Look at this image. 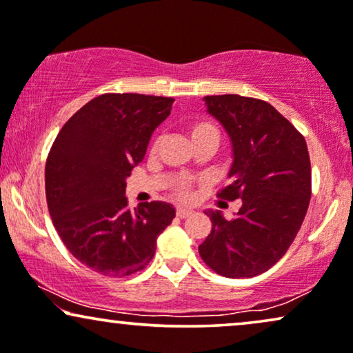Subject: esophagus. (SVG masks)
I'll list each match as a JSON object with an SVG mask.
<instances>
[{
  "mask_svg": "<svg viewBox=\"0 0 353 353\" xmlns=\"http://www.w3.org/2000/svg\"><path fill=\"white\" fill-rule=\"evenodd\" d=\"M193 214V211L191 210H186V208H176V217H180V219H185V217H188Z\"/></svg>",
  "mask_w": 353,
  "mask_h": 353,
  "instance_id": "esophagus-1",
  "label": "esophagus"
}]
</instances>
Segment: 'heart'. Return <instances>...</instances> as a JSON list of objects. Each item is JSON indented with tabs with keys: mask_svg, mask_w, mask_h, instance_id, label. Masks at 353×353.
I'll list each match as a JSON object with an SVG mask.
<instances>
[{
	"mask_svg": "<svg viewBox=\"0 0 353 353\" xmlns=\"http://www.w3.org/2000/svg\"><path fill=\"white\" fill-rule=\"evenodd\" d=\"M186 132H188V137L193 145H198V143L206 142V141H219V130L211 121L208 119H193L186 124ZM159 139L152 145V150H155L159 147ZM190 190L191 183L188 180H178L175 185H173V196L178 199H188L190 198Z\"/></svg>",
	"mask_w": 353,
	"mask_h": 353,
	"instance_id": "heart-1",
	"label": "heart"
}]
</instances>
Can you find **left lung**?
<instances>
[{"mask_svg": "<svg viewBox=\"0 0 353 353\" xmlns=\"http://www.w3.org/2000/svg\"><path fill=\"white\" fill-rule=\"evenodd\" d=\"M208 112L228 130L234 162L217 198L242 206L234 219L210 211L212 229L198 247L203 262L228 278L272 268L301 229L311 199V162L303 134L263 99L206 97Z\"/></svg>", "mask_w": 353, "mask_h": 353, "instance_id": "8db88e82", "label": "left lung"}]
</instances>
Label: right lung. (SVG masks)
Returning a JSON list of instances; mask_svg holds the SVG:
<instances>
[{"instance_id":"obj_1","label":"right lung","mask_w":353,"mask_h":353,"mask_svg":"<svg viewBox=\"0 0 353 353\" xmlns=\"http://www.w3.org/2000/svg\"><path fill=\"white\" fill-rule=\"evenodd\" d=\"M175 99L104 93L78 110L52 143L46 162V198L67 250L104 276L141 272L155 254L157 237L172 224L167 203L130 211L125 178L142 162L150 136Z\"/></svg>"}]
</instances>
